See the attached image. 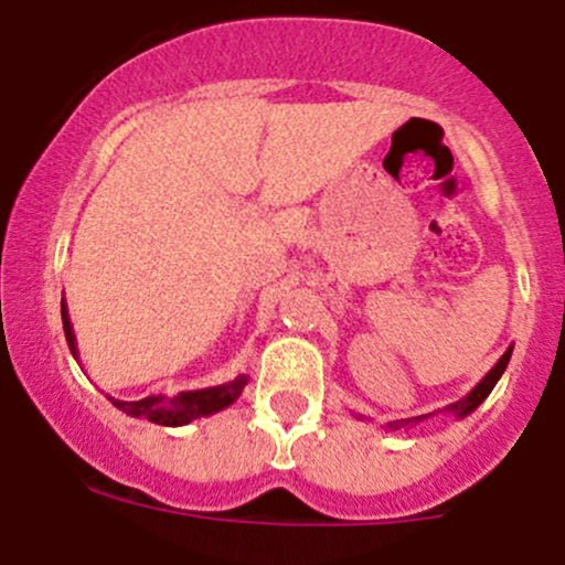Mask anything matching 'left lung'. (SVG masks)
I'll return each mask as SVG.
<instances>
[{
  "label": "left lung",
  "instance_id": "obj_1",
  "mask_svg": "<svg viewBox=\"0 0 565 565\" xmlns=\"http://www.w3.org/2000/svg\"><path fill=\"white\" fill-rule=\"evenodd\" d=\"M511 352H514V347H509V350L503 352V358H500V361L494 363L492 369H489V374H487V377L481 380V383L476 385V388H472L470 393H467L465 398H459V402L448 404V407L443 409V413H451V415H457V418H467V415H470L472 409H476L478 404H481L483 398H487L489 393H492L494 385H498V380L503 377L505 366H509V361H511ZM431 415H435V413H429V415H415V418L396 420V424H388V429H402V426H415V424H420V420L431 418Z\"/></svg>",
  "mask_w": 565,
  "mask_h": 565
}]
</instances>
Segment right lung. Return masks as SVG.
<instances>
[{"label": "right lung", "instance_id": "obj_1", "mask_svg": "<svg viewBox=\"0 0 565 565\" xmlns=\"http://www.w3.org/2000/svg\"><path fill=\"white\" fill-rule=\"evenodd\" d=\"M62 328H65L67 347H71L73 358H78L76 350V333H73L71 317H67V306L62 300ZM248 385L246 374H237L235 380L224 385H213V388H199V391H182L177 396H147L139 398V402H119V398H111V404L122 413H128L130 418H147L158 426H185L196 418H207V415L221 413L230 404L237 402L243 388Z\"/></svg>", "mask_w": 565, "mask_h": 565}]
</instances>
